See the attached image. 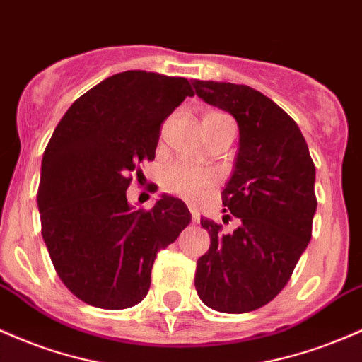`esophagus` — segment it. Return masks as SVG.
I'll return each instance as SVG.
<instances>
[{"mask_svg":"<svg viewBox=\"0 0 362 362\" xmlns=\"http://www.w3.org/2000/svg\"><path fill=\"white\" fill-rule=\"evenodd\" d=\"M189 211L192 214V223H199L201 216H199V211H197L196 204H189Z\"/></svg>","mask_w":362,"mask_h":362,"instance_id":"34e87169","label":"esophagus"}]
</instances>
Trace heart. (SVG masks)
I'll list each match as a JSON object with an SVG mask.
<instances>
[{
    "label": "heart",
    "mask_w": 362,
    "mask_h": 362,
    "mask_svg": "<svg viewBox=\"0 0 362 362\" xmlns=\"http://www.w3.org/2000/svg\"><path fill=\"white\" fill-rule=\"evenodd\" d=\"M204 118H228L223 113H206ZM202 118V120H204ZM163 184L168 192L185 197V199H199L209 187L216 184V173L213 170L201 168L187 161H177L170 165L163 175Z\"/></svg>",
    "instance_id": "obj_1"
}]
</instances>
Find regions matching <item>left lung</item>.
Wrapping results in <instances>:
<instances>
[{
  "label": "left lung",
  "instance_id": "obj_1",
  "mask_svg": "<svg viewBox=\"0 0 362 362\" xmlns=\"http://www.w3.org/2000/svg\"><path fill=\"white\" fill-rule=\"evenodd\" d=\"M192 86L239 125V151L221 199L223 211L240 220L225 233L201 218L211 245L197 259L194 284L208 308L240 315L275 299L311 240L315 163L297 123L259 90L213 81Z\"/></svg>",
  "mask_w": 362,
  "mask_h": 362
}]
</instances>
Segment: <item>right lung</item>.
<instances>
[{"label":"right lung","mask_w":362,"mask_h":362,"mask_svg":"<svg viewBox=\"0 0 362 362\" xmlns=\"http://www.w3.org/2000/svg\"><path fill=\"white\" fill-rule=\"evenodd\" d=\"M187 96L184 77L144 70L111 75L82 94L54 129L41 165V233L59 280L82 303H141L161 249L190 223L185 202L161 196L134 209L132 173L154 160L161 123Z\"/></svg>","instance_id":"right-lung-1"}]
</instances>
